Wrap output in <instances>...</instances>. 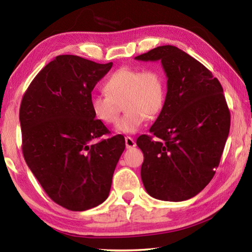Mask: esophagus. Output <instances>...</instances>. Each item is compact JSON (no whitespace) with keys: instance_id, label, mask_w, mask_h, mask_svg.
Returning a JSON list of instances; mask_svg holds the SVG:
<instances>
[{"instance_id":"obj_1","label":"esophagus","mask_w":252,"mask_h":252,"mask_svg":"<svg viewBox=\"0 0 252 252\" xmlns=\"http://www.w3.org/2000/svg\"><path fill=\"white\" fill-rule=\"evenodd\" d=\"M126 149L135 147V141L131 138V136H126Z\"/></svg>"}]
</instances>
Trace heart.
<instances>
[{
    "label": "heart",
    "instance_id": "b5f03b06",
    "mask_svg": "<svg viewBox=\"0 0 252 252\" xmlns=\"http://www.w3.org/2000/svg\"><path fill=\"white\" fill-rule=\"evenodd\" d=\"M106 95H93L90 108L94 117L104 125H113L120 114V104L126 111L118 122L117 132L134 133L146 119L161 112L165 102L167 83L160 71L120 67L104 83Z\"/></svg>",
    "mask_w": 252,
    "mask_h": 252
}]
</instances>
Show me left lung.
I'll return each mask as SVG.
<instances>
[{"label":"left lung","mask_w":252,"mask_h":252,"mask_svg":"<svg viewBox=\"0 0 252 252\" xmlns=\"http://www.w3.org/2000/svg\"><path fill=\"white\" fill-rule=\"evenodd\" d=\"M161 61L167 95L152 135L136 140L143 152L141 179L147 192L163 201H185L211 181L230 130L223 89L206 66L173 45L134 58Z\"/></svg>","instance_id":"obj_1"}]
</instances>
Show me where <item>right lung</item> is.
Segmentation results:
<instances>
[{
    "label": "right lung",
    "instance_id": "add662e5",
    "mask_svg": "<svg viewBox=\"0 0 252 252\" xmlns=\"http://www.w3.org/2000/svg\"><path fill=\"white\" fill-rule=\"evenodd\" d=\"M106 64L78 55H59L42 69L20 106L22 152L46 194L71 211H84L108 198L125 136L109 134L90 108L91 92Z\"/></svg>",
    "mask_w": 252,
    "mask_h": 252
}]
</instances>
